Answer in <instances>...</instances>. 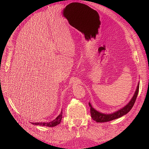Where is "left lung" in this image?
Listing matches in <instances>:
<instances>
[{
	"label": "left lung",
	"mask_w": 149,
	"mask_h": 149,
	"mask_svg": "<svg viewBox=\"0 0 149 149\" xmlns=\"http://www.w3.org/2000/svg\"><path fill=\"white\" fill-rule=\"evenodd\" d=\"M139 83H138V85L137 86V89L135 91V93L131 100L129 101V102L127 105L125 106L124 107L122 108L120 110H118L115 112L111 114H104L102 112H99L94 109L92 107L91 103L89 102V106L90 107V112L91 114V118L94 120H95L97 123H106V122L111 121L112 120H114L116 119H118L120 117L123 116L124 115H125L127 114L128 112L132 109L135 102H136V98L137 97V94L139 93Z\"/></svg>",
	"instance_id": "left-lung-1"
}]
</instances>
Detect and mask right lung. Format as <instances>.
Listing matches in <instances>:
<instances>
[{"instance_id":"right-lung-1","label":"right lung","mask_w":149,"mask_h":149,"mask_svg":"<svg viewBox=\"0 0 149 149\" xmlns=\"http://www.w3.org/2000/svg\"><path fill=\"white\" fill-rule=\"evenodd\" d=\"M62 116H63V112H61L60 115L57 116V118L54 119L53 120L49 122V123H32L31 124L36 125H41V126H46V127H55V126L59 124L62 119Z\"/></svg>"}]
</instances>
